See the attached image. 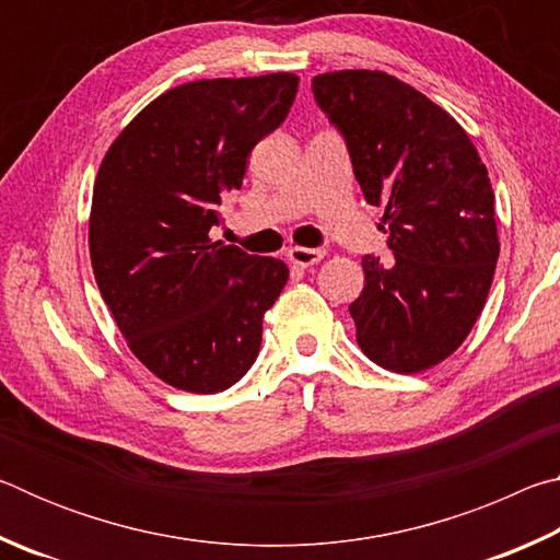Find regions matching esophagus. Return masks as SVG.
<instances>
[{
	"mask_svg": "<svg viewBox=\"0 0 560 560\" xmlns=\"http://www.w3.org/2000/svg\"><path fill=\"white\" fill-rule=\"evenodd\" d=\"M287 257H289L293 267L308 269V267H314V264L324 259L326 252L324 249H308V246H293V249H289Z\"/></svg>",
	"mask_w": 560,
	"mask_h": 560,
	"instance_id": "34e87169",
	"label": "esophagus"
}]
</instances>
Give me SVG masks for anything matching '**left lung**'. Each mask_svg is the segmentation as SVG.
<instances>
[{
    "label": "left lung",
    "instance_id": "1",
    "mask_svg": "<svg viewBox=\"0 0 560 560\" xmlns=\"http://www.w3.org/2000/svg\"><path fill=\"white\" fill-rule=\"evenodd\" d=\"M311 83L363 197L385 205L393 257H363L365 287L348 306L358 346L387 371H428L464 343L494 279L487 167L447 110L390 73L334 71Z\"/></svg>",
    "mask_w": 560,
    "mask_h": 560
}]
</instances>
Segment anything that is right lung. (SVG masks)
<instances>
[{
	"mask_svg": "<svg viewBox=\"0 0 560 560\" xmlns=\"http://www.w3.org/2000/svg\"><path fill=\"white\" fill-rule=\"evenodd\" d=\"M299 75L205 79L170 89L103 158L89 222L101 296L160 381L222 393L254 365L287 264L212 242L246 158L289 116Z\"/></svg>",
	"mask_w": 560,
	"mask_h": 560,
	"instance_id": "add662e5",
	"label": "right lung"
}]
</instances>
